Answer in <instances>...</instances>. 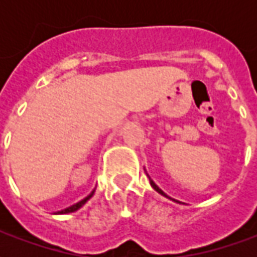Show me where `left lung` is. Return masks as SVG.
<instances>
[{
	"instance_id": "8db88e82",
	"label": "left lung",
	"mask_w": 257,
	"mask_h": 257,
	"mask_svg": "<svg viewBox=\"0 0 257 257\" xmlns=\"http://www.w3.org/2000/svg\"><path fill=\"white\" fill-rule=\"evenodd\" d=\"M150 184H151V187H153V189L156 190L157 193H160V194H161V195H164V197H168L167 194L164 193V191H162V190L160 189V187H158V186H157V184L154 183V182H153V180H151V179H150ZM168 198H169V197H168ZM173 201H175V199H173Z\"/></svg>"
}]
</instances>
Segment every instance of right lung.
I'll list each match as a JSON object with an SVG mask.
<instances>
[{"mask_svg":"<svg viewBox=\"0 0 257 257\" xmlns=\"http://www.w3.org/2000/svg\"><path fill=\"white\" fill-rule=\"evenodd\" d=\"M93 194H95V190H93V191H92V193H90L88 197H85L84 199H81L79 202L71 205V206H68V208H66V209H63V210H59L58 213H62V215H63V213H71V212H75V210H78L79 208L82 206V205H85V202H86L88 199L92 198V195H93Z\"/></svg>","mask_w":257,"mask_h":257,"instance_id":"add662e5","label":"right lung"}]
</instances>
